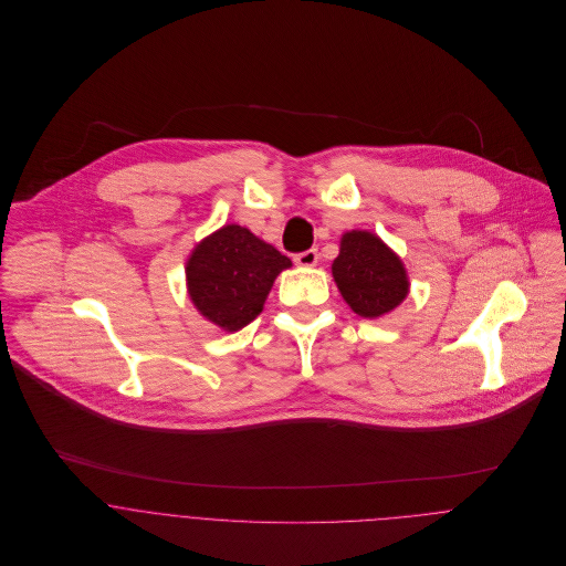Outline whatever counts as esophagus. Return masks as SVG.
Returning a JSON list of instances; mask_svg holds the SVG:
<instances>
[{
	"label": "esophagus",
	"mask_w": 566,
	"mask_h": 566,
	"mask_svg": "<svg viewBox=\"0 0 566 566\" xmlns=\"http://www.w3.org/2000/svg\"><path fill=\"white\" fill-rule=\"evenodd\" d=\"M294 263L301 265V268H314L318 263V250L312 248V250H305V252H298L294 256Z\"/></svg>",
	"instance_id": "1"
}]
</instances>
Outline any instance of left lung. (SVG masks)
I'll use <instances>...</instances> for the list:
<instances>
[{
	"mask_svg": "<svg viewBox=\"0 0 566 566\" xmlns=\"http://www.w3.org/2000/svg\"><path fill=\"white\" fill-rule=\"evenodd\" d=\"M333 281L346 305L361 318L395 312L409 294L403 259L370 231H346L331 265Z\"/></svg>",
	"mask_w": 566,
	"mask_h": 566,
	"instance_id": "left-lung-1",
	"label": "left lung"
}]
</instances>
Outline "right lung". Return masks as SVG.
Segmentation results:
<instances>
[{"instance_id": "add662e5", "label": "right lung", "mask_w": 566, "mask_h": 566, "mask_svg": "<svg viewBox=\"0 0 566 566\" xmlns=\"http://www.w3.org/2000/svg\"><path fill=\"white\" fill-rule=\"evenodd\" d=\"M292 261L245 227L224 224L196 243L187 263V294L198 314L227 333L252 323L274 279Z\"/></svg>"}]
</instances>
